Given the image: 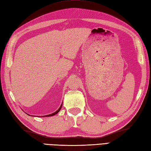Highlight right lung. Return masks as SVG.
I'll list each match as a JSON object with an SVG mask.
<instances>
[{
	"label": "right lung",
	"mask_w": 151,
	"mask_h": 151,
	"mask_svg": "<svg viewBox=\"0 0 151 151\" xmlns=\"http://www.w3.org/2000/svg\"><path fill=\"white\" fill-rule=\"evenodd\" d=\"M61 106H62V104L61 105V106H60V108H59L58 110H57V111H56V112H54V113H52V114H50V115H45V116H53V115H56V114H57L59 111H60V109H61Z\"/></svg>",
	"instance_id": "add662e5"
}]
</instances>
